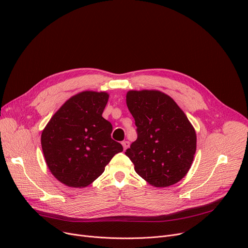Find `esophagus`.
Segmentation results:
<instances>
[{
  "mask_svg": "<svg viewBox=\"0 0 248 248\" xmlns=\"http://www.w3.org/2000/svg\"><path fill=\"white\" fill-rule=\"evenodd\" d=\"M122 144H123V147H124V150H126L127 148H128V146H129V142L127 141V140H124L123 142H122Z\"/></svg>",
  "mask_w": 248,
  "mask_h": 248,
  "instance_id": "1",
  "label": "esophagus"
}]
</instances>
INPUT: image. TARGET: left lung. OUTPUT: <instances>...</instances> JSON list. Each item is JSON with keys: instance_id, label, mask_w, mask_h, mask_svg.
Returning <instances> with one entry per match:
<instances>
[{"instance_id": "1", "label": "left lung", "mask_w": 248, "mask_h": 248, "mask_svg": "<svg viewBox=\"0 0 248 248\" xmlns=\"http://www.w3.org/2000/svg\"><path fill=\"white\" fill-rule=\"evenodd\" d=\"M126 106L137 140L125 155L136 172L155 187L176 184L188 173L196 152V134L177 103L157 90H131Z\"/></svg>"}]
</instances>
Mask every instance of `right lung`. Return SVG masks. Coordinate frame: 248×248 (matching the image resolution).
<instances>
[{
    "instance_id": "1",
    "label": "right lung",
    "mask_w": 248,
    "mask_h": 248,
    "mask_svg": "<svg viewBox=\"0 0 248 248\" xmlns=\"http://www.w3.org/2000/svg\"><path fill=\"white\" fill-rule=\"evenodd\" d=\"M108 94L83 91L65 102L41 136L47 166L61 183L88 186L123 146L111 139L112 125L102 117Z\"/></svg>"
}]
</instances>
